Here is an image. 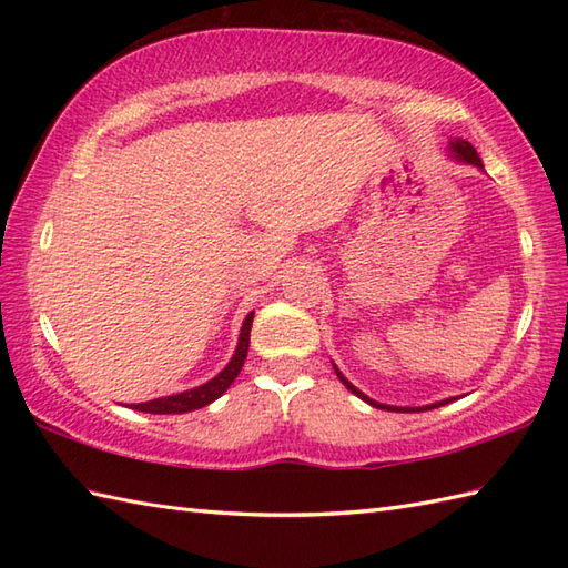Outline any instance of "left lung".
I'll return each instance as SVG.
<instances>
[{"label": "left lung", "instance_id": "obj_1", "mask_svg": "<svg viewBox=\"0 0 568 568\" xmlns=\"http://www.w3.org/2000/svg\"><path fill=\"white\" fill-rule=\"evenodd\" d=\"M449 153L454 155L456 161H462V163H468V165H478V168H484V161H480V155L476 153V149L470 146L468 141H464V139H456V141H452L449 143ZM334 371H336V376H339V381L346 385L348 390H352L356 397H361V400L364 403H368L371 407H378V409H395V413H419V409H434V407H442V405H446V403H452L454 397H446V400H439V403H432V405H425V407H393V405H383V403H376V400H371L368 395H364L361 393L356 385H352L348 383L346 378H344V373L334 366Z\"/></svg>", "mask_w": 568, "mask_h": 568}]
</instances>
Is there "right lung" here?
I'll return each mask as SVG.
<instances>
[{
  "mask_svg": "<svg viewBox=\"0 0 568 568\" xmlns=\"http://www.w3.org/2000/svg\"><path fill=\"white\" fill-rule=\"evenodd\" d=\"M251 324H253V312H248L244 324H241L239 344H236V352H234L232 361H229L226 368L222 373H216L212 381H207L204 385H197V388H192V390H185V393L155 397V400H149V403H139V405H134V409H139V413H151V415H183V413H192V409H200L204 405L214 403L216 397H222L229 385L236 381L239 371L246 361Z\"/></svg>",
  "mask_w": 568,
  "mask_h": 568,
  "instance_id": "1",
  "label": "right lung"
}]
</instances>
